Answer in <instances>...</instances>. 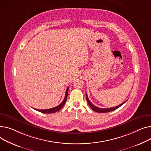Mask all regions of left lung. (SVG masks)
<instances>
[{"instance_id":"1","label":"left lung","mask_w":151,"mask_h":151,"mask_svg":"<svg viewBox=\"0 0 151 151\" xmlns=\"http://www.w3.org/2000/svg\"><path fill=\"white\" fill-rule=\"evenodd\" d=\"M86 101L88 103V104H89L90 107H91V109L94 111H96V112H98V113H107V112H110V111H113L114 110L117 109L118 108L120 107L121 105H122L124 104L126 101L124 102L123 103H122L121 104L116 106V107H111V108H108V109H101V108H99V107H97L96 106L94 105L93 104H91V102L90 101V100L88 99V96H87V94L86 93Z\"/></svg>"}]
</instances>
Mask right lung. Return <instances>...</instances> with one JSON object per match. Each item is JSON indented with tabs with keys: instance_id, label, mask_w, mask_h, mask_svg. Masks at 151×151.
I'll return each mask as SVG.
<instances>
[{
	"instance_id": "add662e5",
	"label": "right lung",
	"mask_w": 151,
	"mask_h": 151,
	"mask_svg": "<svg viewBox=\"0 0 151 151\" xmlns=\"http://www.w3.org/2000/svg\"><path fill=\"white\" fill-rule=\"evenodd\" d=\"M68 90H69V87H68V88L66 89V94H65V99H64L63 101L62 102L60 105L57 106V107H54V108H52V109H45V110H39V109H34L38 111H40V112L43 113H55V112L59 111L62 107H63L64 105L66 103V101L67 100L68 94Z\"/></svg>"
}]
</instances>
